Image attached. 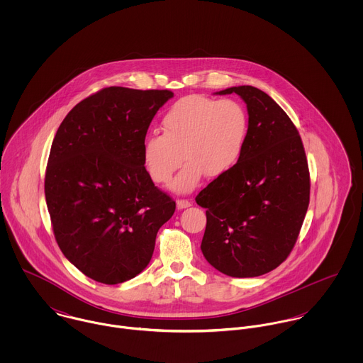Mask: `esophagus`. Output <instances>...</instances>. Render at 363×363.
<instances>
[{"instance_id":"34e87169","label":"esophagus","mask_w":363,"mask_h":363,"mask_svg":"<svg viewBox=\"0 0 363 363\" xmlns=\"http://www.w3.org/2000/svg\"><path fill=\"white\" fill-rule=\"evenodd\" d=\"M176 206L177 209H184V208L191 207V203L189 200H177Z\"/></svg>"}]
</instances>
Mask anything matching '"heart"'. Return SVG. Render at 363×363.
Segmentation results:
<instances>
[{
  "label": "heart",
  "mask_w": 363,
  "mask_h": 363,
  "mask_svg": "<svg viewBox=\"0 0 363 363\" xmlns=\"http://www.w3.org/2000/svg\"><path fill=\"white\" fill-rule=\"evenodd\" d=\"M162 128L163 134H150L143 143L148 174L157 184H166L184 159L187 163L170 189L190 193L206 174L223 177L239 164L250 123L245 106L238 101L189 95L167 108Z\"/></svg>",
  "instance_id": "obj_1"
}]
</instances>
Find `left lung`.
<instances>
[{
    "label": "left lung",
    "instance_id": "1",
    "mask_svg": "<svg viewBox=\"0 0 363 363\" xmlns=\"http://www.w3.org/2000/svg\"><path fill=\"white\" fill-rule=\"evenodd\" d=\"M216 94L245 101L250 131L239 164L196 197L207 209L201 252L229 277H259L296 243L311 197L308 159L295 124L265 92L243 85Z\"/></svg>",
    "mask_w": 363,
    "mask_h": 363
}]
</instances>
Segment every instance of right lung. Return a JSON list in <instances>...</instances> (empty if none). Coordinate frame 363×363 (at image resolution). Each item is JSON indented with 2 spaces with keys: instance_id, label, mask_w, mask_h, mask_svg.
<instances>
[{
  "instance_id": "right-lung-1",
  "label": "right lung",
  "mask_w": 363,
  "mask_h": 363,
  "mask_svg": "<svg viewBox=\"0 0 363 363\" xmlns=\"http://www.w3.org/2000/svg\"><path fill=\"white\" fill-rule=\"evenodd\" d=\"M170 91L110 86L77 104L60 124L45 194L62 255L106 285L125 282L150 264L156 233L176 203L143 160V143Z\"/></svg>"
}]
</instances>
